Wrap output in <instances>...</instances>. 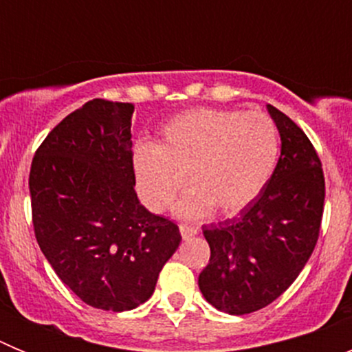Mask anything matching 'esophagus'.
Listing matches in <instances>:
<instances>
[{
	"label": "esophagus",
	"instance_id": "obj_1",
	"mask_svg": "<svg viewBox=\"0 0 352 352\" xmlns=\"http://www.w3.org/2000/svg\"><path fill=\"white\" fill-rule=\"evenodd\" d=\"M179 232H182L183 239H190L197 234V227L188 226V223H182V226H179Z\"/></svg>",
	"mask_w": 352,
	"mask_h": 352
}]
</instances>
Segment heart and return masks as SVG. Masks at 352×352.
<instances>
[{
    "mask_svg": "<svg viewBox=\"0 0 352 352\" xmlns=\"http://www.w3.org/2000/svg\"><path fill=\"white\" fill-rule=\"evenodd\" d=\"M275 121L264 113L192 109L164 126L158 146H139L135 182L146 206L166 210L185 186L192 190L176 211L199 219L217 210L236 214L268 185L278 158Z\"/></svg>",
    "mask_w": 352,
    "mask_h": 352,
    "instance_id": "heart-1",
    "label": "heart"
}]
</instances>
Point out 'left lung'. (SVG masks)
Here are the masks:
<instances>
[{
    "label": "left lung",
    "instance_id": "left-lung-1",
    "mask_svg": "<svg viewBox=\"0 0 352 352\" xmlns=\"http://www.w3.org/2000/svg\"><path fill=\"white\" fill-rule=\"evenodd\" d=\"M282 149L268 185L238 219L204 226L211 256L199 275L210 305L231 316L268 307L296 280L316 248L324 210L321 160L303 130L268 105Z\"/></svg>",
    "mask_w": 352,
    "mask_h": 352
}]
</instances>
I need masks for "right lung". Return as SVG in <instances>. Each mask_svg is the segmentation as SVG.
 <instances>
[{
  "instance_id": "1",
  "label": "right lung",
  "mask_w": 352,
  "mask_h": 352,
  "mask_svg": "<svg viewBox=\"0 0 352 352\" xmlns=\"http://www.w3.org/2000/svg\"><path fill=\"white\" fill-rule=\"evenodd\" d=\"M132 114V104L86 102L49 132L30 170L40 250L84 303L111 312L149 300L182 241L176 223L139 203Z\"/></svg>"
}]
</instances>
